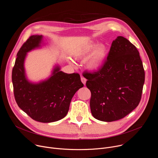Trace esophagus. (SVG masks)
<instances>
[{
  "label": "esophagus",
  "mask_w": 158,
  "mask_h": 158,
  "mask_svg": "<svg viewBox=\"0 0 158 158\" xmlns=\"http://www.w3.org/2000/svg\"><path fill=\"white\" fill-rule=\"evenodd\" d=\"M81 82H82L84 85L86 84V81H87L86 78H85L84 77H81Z\"/></svg>",
  "instance_id": "1"
}]
</instances>
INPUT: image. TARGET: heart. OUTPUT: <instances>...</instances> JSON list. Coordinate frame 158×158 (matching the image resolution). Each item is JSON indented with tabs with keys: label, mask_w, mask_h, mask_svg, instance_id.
Listing matches in <instances>:
<instances>
[{
	"label": "heart",
	"mask_w": 158,
	"mask_h": 158,
	"mask_svg": "<svg viewBox=\"0 0 158 158\" xmlns=\"http://www.w3.org/2000/svg\"><path fill=\"white\" fill-rule=\"evenodd\" d=\"M92 52V54L86 62V67L90 71H95L99 70L105 62L107 52V47L105 44L98 45L91 42L77 52L75 57L77 59H85Z\"/></svg>",
	"instance_id": "heart-1"
}]
</instances>
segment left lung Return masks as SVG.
I'll use <instances>...</instances> for the list:
<instances>
[{"label":"left lung","instance_id":"obj_1","mask_svg":"<svg viewBox=\"0 0 158 158\" xmlns=\"http://www.w3.org/2000/svg\"><path fill=\"white\" fill-rule=\"evenodd\" d=\"M92 116L111 122L124 118L139 105L145 81L139 52L134 45L121 36L113 41L103 66L85 73Z\"/></svg>","mask_w":158,"mask_h":158}]
</instances>
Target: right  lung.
<instances>
[{"label":"right lung","mask_w":158,"mask_h":158,"mask_svg":"<svg viewBox=\"0 0 158 158\" xmlns=\"http://www.w3.org/2000/svg\"><path fill=\"white\" fill-rule=\"evenodd\" d=\"M44 45L43 36L39 35H31L22 45L12 72V81L15 100L21 110L35 121L51 123L66 116L73 97L83 84L79 74L65 73L57 64L48 78L30 81L25 68L27 53Z\"/></svg>","instance_id":"add662e5"}]
</instances>
